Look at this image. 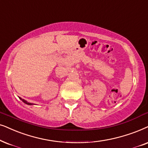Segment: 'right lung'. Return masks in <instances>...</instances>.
<instances>
[{"instance_id":"right-lung-1","label":"right lung","mask_w":148,"mask_h":148,"mask_svg":"<svg viewBox=\"0 0 148 148\" xmlns=\"http://www.w3.org/2000/svg\"><path fill=\"white\" fill-rule=\"evenodd\" d=\"M21 100H22V101H23V102H24V103H26V104H27V105H34V104H32V103H28L27 101H25V100H24V99H20Z\"/></svg>"}]
</instances>
